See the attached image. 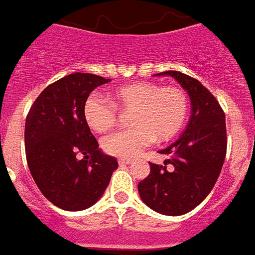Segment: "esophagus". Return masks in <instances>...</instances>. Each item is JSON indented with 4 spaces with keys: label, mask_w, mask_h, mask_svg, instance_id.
Segmentation results:
<instances>
[{
    "label": "esophagus",
    "mask_w": 255,
    "mask_h": 255,
    "mask_svg": "<svg viewBox=\"0 0 255 255\" xmlns=\"http://www.w3.org/2000/svg\"><path fill=\"white\" fill-rule=\"evenodd\" d=\"M118 163H120V164H130V163H131V160H130V159H120V160H118Z\"/></svg>",
    "instance_id": "34e87169"
}]
</instances>
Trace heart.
Listing matches in <instances>:
<instances>
[{
    "label": "heart",
    "mask_w": 255,
    "mask_h": 255,
    "mask_svg": "<svg viewBox=\"0 0 255 255\" xmlns=\"http://www.w3.org/2000/svg\"><path fill=\"white\" fill-rule=\"evenodd\" d=\"M111 103L91 95L84 103V120L96 133H106L118 121V111L129 113L125 130L115 131L102 141L106 153L117 157H134L155 140L166 142L185 126L189 115V96L179 85L161 87L152 81L121 85L110 94Z\"/></svg>",
    "instance_id": "b5f03b06"
}]
</instances>
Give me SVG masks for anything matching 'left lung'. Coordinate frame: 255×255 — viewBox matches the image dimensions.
Instances as JSON below:
<instances>
[{"instance_id": "8db88e82", "label": "left lung", "mask_w": 255, "mask_h": 255, "mask_svg": "<svg viewBox=\"0 0 255 255\" xmlns=\"http://www.w3.org/2000/svg\"><path fill=\"white\" fill-rule=\"evenodd\" d=\"M171 76L187 91L191 117L185 133L159 153L168 156L164 166L150 164L149 175L138 183V193L150 209L181 216L200 205L215 186L227 152L226 115L217 99L194 77L176 70ZM174 167L171 171L166 164Z\"/></svg>"}]
</instances>
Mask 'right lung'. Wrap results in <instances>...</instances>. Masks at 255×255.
Instances as JSON below:
<instances>
[{"mask_svg": "<svg viewBox=\"0 0 255 255\" xmlns=\"http://www.w3.org/2000/svg\"><path fill=\"white\" fill-rule=\"evenodd\" d=\"M110 79L72 73L42 91L25 120V156L33 181L64 211H83L99 200L118 161L102 153L84 120V103Z\"/></svg>", "mask_w": 255, "mask_h": 255, "instance_id": "right-lung-1", "label": "right lung"}]
</instances>
